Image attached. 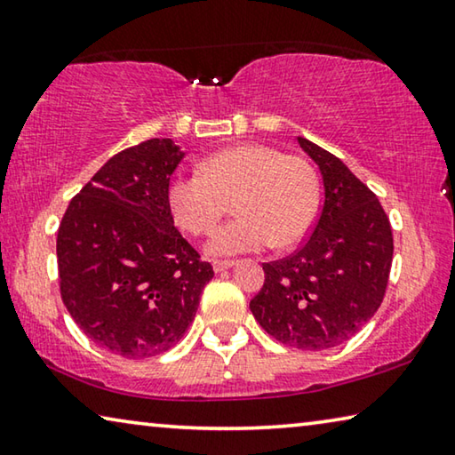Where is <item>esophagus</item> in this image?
<instances>
[{"mask_svg": "<svg viewBox=\"0 0 455 455\" xmlns=\"http://www.w3.org/2000/svg\"><path fill=\"white\" fill-rule=\"evenodd\" d=\"M234 265H235L234 260H213V271L223 273V271H228V268H232Z\"/></svg>", "mask_w": 455, "mask_h": 455, "instance_id": "1", "label": "esophagus"}]
</instances>
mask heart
<instances>
[{"label":"heart","mask_w":455,"mask_h":455,"mask_svg":"<svg viewBox=\"0 0 455 455\" xmlns=\"http://www.w3.org/2000/svg\"><path fill=\"white\" fill-rule=\"evenodd\" d=\"M318 199V176L304 157L260 143L215 151L201 172L179 174L168 187L170 213L190 235L212 234L232 201L238 217L207 243L217 256L293 246L312 228Z\"/></svg>","instance_id":"b5f03b06"}]
</instances>
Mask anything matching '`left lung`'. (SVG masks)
<instances>
[{
	"label": "left lung",
	"instance_id": "8db88e82",
	"mask_svg": "<svg viewBox=\"0 0 455 455\" xmlns=\"http://www.w3.org/2000/svg\"><path fill=\"white\" fill-rule=\"evenodd\" d=\"M298 143L318 164L324 203L306 242L262 265L265 285L250 309L283 345L322 351L351 339L378 312L394 240L378 196L331 151L304 137Z\"/></svg>",
	"mask_w": 455,
	"mask_h": 455
}]
</instances>
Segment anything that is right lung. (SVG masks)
Wrapping results in <instances>:
<instances>
[{
    "label": "right lung",
    "instance_id": "add662e5",
    "mask_svg": "<svg viewBox=\"0 0 455 455\" xmlns=\"http://www.w3.org/2000/svg\"><path fill=\"white\" fill-rule=\"evenodd\" d=\"M172 140L118 151L71 199L57 232L61 299L85 337L127 359L154 357L195 320L213 267L174 228Z\"/></svg>",
    "mask_w": 455,
    "mask_h": 455
}]
</instances>
